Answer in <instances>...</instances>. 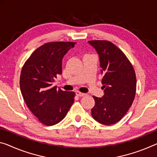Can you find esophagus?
Listing matches in <instances>:
<instances>
[{"label":"esophagus","instance_id":"34e87169","mask_svg":"<svg viewBox=\"0 0 157 157\" xmlns=\"http://www.w3.org/2000/svg\"><path fill=\"white\" fill-rule=\"evenodd\" d=\"M76 94L78 96V97H83V96L86 95V93H81V92H79V91H76Z\"/></svg>","mask_w":157,"mask_h":157}]
</instances>
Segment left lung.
<instances>
[{"instance_id":"8db88e82","label":"left lung","mask_w":157,"mask_h":157,"mask_svg":"<svg viewBox=\"0 0 157 157\" xmlns=\"http://www.w3.org/2000/svg\"><path fill=\"white\" fill-rule=\"evenodd\" d=\"M100 58L103 97L93 96V119L104 125L114 124L124 117L136 92V72L131 62L119 48L107 40H90Z\"/></svg>"}]
</instances>
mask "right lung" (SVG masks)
<instances>
[{"label": "right lung", "instance_id": "right-lung-1", "mask_svg": "<svg viewBox=\"0 0 157 157\" xmlns=\"http://www.w3.org/2000/svg\"><path fill=\"white\" fill-rule=\"evenodd\" d=\"M74 42H50L38 48L21 69L20 86L26 105L45 126L58 124L74 102L75 93L57 90L52 83L61 74L62 60Z\"/></svg>", "mask_w": 157, "mask_h": 157}]
</instances>
